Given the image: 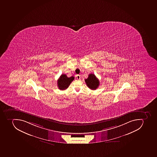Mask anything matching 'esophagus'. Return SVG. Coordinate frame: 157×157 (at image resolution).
<instances>
[{"mask_svg":"<svg viewBox=\"0 0 157 157\" xmlns=\"http://www.w3.org/2000/svg\"><path fill=\"white\" fill-rule=\"evenodd\" d=\"M76 77L77 79H78V80H80L81 79V76L80 75H77L76 76Z\"/></svg>","mask_w":157,"mask_h":157,"instance_id":"obj_1","label":"esophagus"}]
</instances>
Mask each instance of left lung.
I'll list each match as a JSON object with an SVG mask.
<instances>
[{
  "mask_svg": "<svg viewBox=\"0 0 157 157\" xmlns=\"http://www.w3.org/2000/svg\"><path fill=\"white\" fill-rule=\"evenodd\" d=\"M85 82L87 86L93 90H95L99 85V81L95 75L90 74L87 79H85Z\"/></svg>",
  "mask_w": 157,
  "mask_h": 157,
  "instance_id": "1",
  "label": "left lung"
}]
</instances>
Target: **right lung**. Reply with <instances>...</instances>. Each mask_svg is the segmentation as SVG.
Here are the masks:
<instances>
[{
  "mask_svg": "<svg viewBox=\"0 0 157 157\" xmlns=\"http://www.w3.org/2000/svg\"><path fill=\"white\" fill-rule=\"evenodd\" d=\"M74 79L73 76L68 77L66 74H62L58 80V87L60 90H64L68 87Z\"/></svg>",
  "mask_w": 157,
  "mask_h": 157,
  "instance_id": "add662e5",
  "label": "right lung"
}]
</instances>
